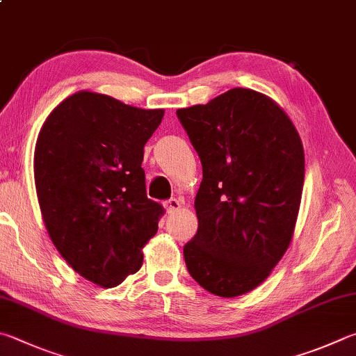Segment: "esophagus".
<instances>
[{
  "instance_id": "esophagus-1",
  "label": "esophagus",
  "mask_w": 356,
  "mask_h": 356,
  "mask_svg": "<svg viewBox=\"0 0 356 356\" xmlns=\"http://www.w3.org/2000/svg\"><path fill=\"white\" fill-rule=\"evenodd\" d=\"M165 209L168 213H170V215H172V213H176L182 209V204H180V200H177V199H170L165 202Z\"/></svg>"
}]
</instances>
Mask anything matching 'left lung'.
Returning a JSON list of instances; mask_svg holds the SVG:
<instances>
[{
    "label": "left lung",
    "instance_id": "left-lung-1",
    "mask_svg": "<svg viewBox=\"0 0 356 356\" xmlns=\"http://www.w3.org/2000/svg\"><path fill=\"white\" fill-rule=\"evenodd\" d=\"M177 116L202 163L186 268L211 294L243 296L268 279L293 240L305 177L299 132L274 99L250 88Z\"/></svg>",
    "mask_w": 356,
    "mask_h": 356
}]
</instances>
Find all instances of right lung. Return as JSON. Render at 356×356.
<instances>
[{
	"mask_svg": "<svg viewBox=\"0 0 356 356\" xmlns=\"http://www.w3.org/2000/svg\"><path fill=\"white\" fill-rule=\"evenodd\" d=\"M163 115L82 90L38 132L34 179L44 227L70 266L98 286L137 273L157 234L163 209L146 196L141 161Z\"/></svg>",
	"mask_w": 356,
	"mask_h": 356,
	"instance_id": "1",
	"label": "right lung"
}]
</instances>
